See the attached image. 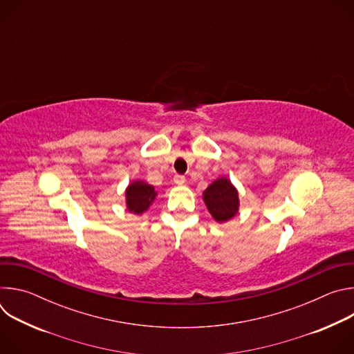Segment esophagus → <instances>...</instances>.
<instances>
[{
  "instance_id": "34e87169",
  "label": "esophagus",
  "mask_w": 354,
  "mask_h": 354,
  "mask_svg": "<svg viewBox=\"0 0 354 354\" xmlns=\"http://www.w3.org/2000/svg\"><path fill=\"white\" fill-rule=\"evenodd\" d=\"M174 182H175V185H178V186H182V185H185V182H186V178H185L183 175H175V178H174Z\"/></svg>"
}]
</instances>
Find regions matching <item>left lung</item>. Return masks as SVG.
Here are the masks:
<instances>
[{
  "mask_svg": "<svg viewBox=\"0 0 354 354\" xmlns=\"http://www.w3.org/2000/svg\"><path fill=\"white\" fill-rule=\"evenodd\" d=\"M203 201L217 223H227L239 212V194L232 182L225 178H217L203 192Z\"/></svg>",
  "mask_w": 354,
  "mask_h": 354,
  "instance_id": "obj_1",
  "label": "left lung"
}]
</instances>
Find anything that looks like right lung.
Listing matches in <instances>:
<instances>
[{"label":"right lung","instance_id":"add662e5","mask_svg":"<svg viewBox=\"0 0 354 354\" xmlns=\"http://www.w3.org/2000/svg\"><path fill=\"white\" fill-rule=\"evenodd\" d=\"M158 193L156 187L144 180H133L126 187V209L136 216L144 214L154 203Z\"/></svg>","mask_w":354,"mask_h":354}]
</instances>
